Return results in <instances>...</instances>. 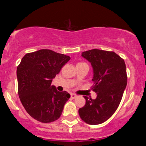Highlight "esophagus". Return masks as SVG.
<instances>
[{"label":"esophagus","mask_w":146,"mask_h":146,"mask_svg":"<svg viewBox=\"0 0 146 146\" xmlns=\"http://www.w3.org/2000/svg\"><path fill=\"white\" fill-rule=\"evenodd\" d=\"M77 97V95L74 94H71V98L72 99H75V98Z\"/></svg>","instance_id":"esophagus-1"}]
</instances>
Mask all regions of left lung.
I'll use <instances>...</instances> for the list:
<instances>
[{
    "label": "left lung",
    "instance_id": "1",
    "mask_svg": "<svg viewBox=\"0 0 146 146\" xmlns=\"http://www.w3.org/2000/svg\"><path fill=\"white\" fill-rule=\"evenodd\" d=\"M94 69L92 90L95 99L84 96L86 103L79 109L81 119L91 125L102 123L109 119L119 106L127 84L126 64L113 51L94 50L82 52Z\"/></svg>",
    "mask_w": 146,
    "mask_h": 146
}]
</instances>
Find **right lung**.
Returning a JSON list of instances; mask_svg holds the SVG:
<instances>
[{
	"label": "right lung",
	"mask_w": 146,
	"mask_h": 146,
	"mask_svg": "<svg viewBox=\"0 0 146 146\" xmlns=\"http://www.w3.org/2000/svg\"><path fill=\"white\" fill-rule=\"evenodd\" d=\"M70 57L51 50H39L25 55L17 69L18 94L27 113L42 123L60 118L70 98L66 91H58L52 80Z\"/></svg>",
	"instance_id": "right-lung-1"
}]
</instances>
